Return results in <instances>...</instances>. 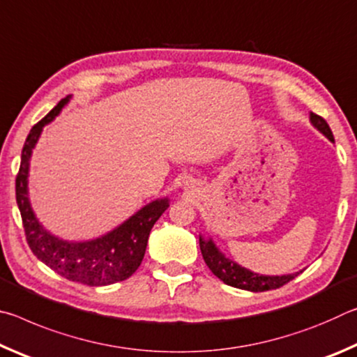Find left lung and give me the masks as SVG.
Returning a JSON list of instances; mask_svg holds the SVG:
<instances>
[{"label":"left lung","mask_w":357,"mask_h":357,"mask_svg":"<svg viewBox=\"0 0 357 357\" xmlns=\"http://www.w3.org/2000/svg\"><path fill=\"white\" fill-rule=\"evenodd\" d=\"M310 123L313 128L318 129L324 137H328L329 140L334 143L332 130L321 116H318L315 113H310ZM200 249H202L204 263L208 264L211 273H213L215 277H219V279L223 283H227V285L247 289V291L258 293V291H268V289L280 288L299 274V273H294V274H287V275H261V274L252 273V271L243 268V266H239L238 263H234L233 259H229L223 255V253L217 249V245L211 238L204 239L203 236H200Z\"/></svg>","instance_id":"1"}]
</instances>
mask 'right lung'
I'll return each mask as SVG.
<instances>
[{
	"label": "right lung",
	"mask_w": 357,
	"mask_h": 357,
	"mask_svg": "<svg viewBox=\"0 0 357 357\" xmlns=\"http://www.w3.org/2000/svg\"><path fill=\"white\" fill-rule=\"evenodd\" d=\"M72 96H66L58 105L33 126L22 149L20 170L15 179V197L29 249L42 263L64 279L89 287H104L123 282L142 264L151 228L170 206L168 198L154 200L137 211L119 227L91 241H64L47 231L38 220L28 197V173L33 149L42 129L55 119Z\"/></svg>",
	"instance_id": "add662e5"
}]
</instances>
